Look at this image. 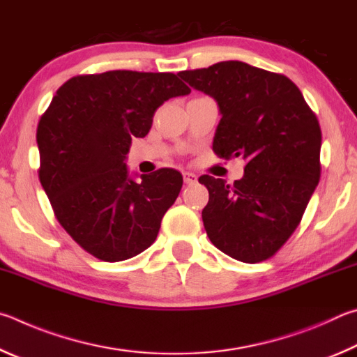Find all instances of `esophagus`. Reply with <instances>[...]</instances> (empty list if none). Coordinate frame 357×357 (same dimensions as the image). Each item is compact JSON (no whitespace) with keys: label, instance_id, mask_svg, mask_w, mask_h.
Here are the masks:
<instances>
[{"label":"esophagus","instance_id":"1","mask_svg":"<svg viewBox=\"0 0 357 357\" xmlns=\"http://www.w3.org/2000/svg\"><path fill=\"white\" fill-rule=\"evenodd\" d=\"M183 180L186 185H195L197 182V175L192 172H183Z\"/></svg>","mask_w":357,"mask_h":357}]
</instances>
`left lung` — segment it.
I'll return each mask as SVG.
<instances>
[{"label":"left lung","instance_id":"8db88e82","mask_svg":"<svg viewBox=\"0 0 357 357\" xmlns=\"http://www.w3.org/2000/svg\"><path fill=\"white\" fill-rule=\"evenodd\" d=\"M178 75L220 106L213 152L246 161L245 175L234 185L199 177L210 195L202 210L208 238L235 260H268L295 232L320 182L321 130L315 112L285 75L241 61Z\"/></svg>","mask_w":357,"mask_h":357}]
</instances>
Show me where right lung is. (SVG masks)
<instances>
[{
	"mask_svg": "<svg viewBox=\"0 0 357 357\" xmlns=\"http://www.w3.org/2000/svg\"><path fill=\"white\" fill-rule=\"evenodd\" d=\"M191 89L174 73L111 70L78 75L56 91L37 125L39 180L56 220L103 261L152 245L183 177L172 167L128 177L131 137H144L166 100Z\"/></svg>",
	"mask_w": 357,
	"mask_h": 357,
	"instance_id": "add662e5",
	"label": "right lung"
}]
</instances>
